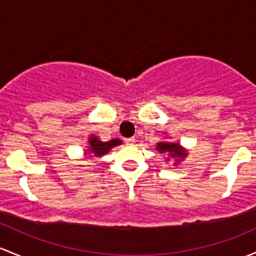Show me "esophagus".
<instances>
[{"label": "esophagus", "instance_id": "esophagus-1", "mask_svg": "<svg viewBox=\"0 0 256 256\" xmlns=\"http://www.w3.org/2000/svg\"><path fill=\"white\" fill-rule=\"evenodd\" d=\"M126 144H134V137H128V138H125Z\"/></svg>", "mask_w": 256, "mask_h": 256}]
</instances>
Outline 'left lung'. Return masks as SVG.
I'll return each instance as SVG.
<instances>
[{
	"label": "left lung",
	"mask_w": 256,
	"mask_h": 256,
	"mask_svg": "<svg viewBox=\"0 0 256 256\" xmlns=\"http://www.w3.org/2000/svg\"><path fill=\"white\" fill-rule=\"evenodd\" d=\"M165 138H166V137H165ZM156 150L162 154L168 153L166 162L170 160L169 158H172L175 160V162H174V165H175V166L178 164H180L181 162H184L188 156V150H186L184 147H182L180 142L160 141L156 143Z\"/></svg>",
	"instance_id": "8db88e82"
}]
</instances>
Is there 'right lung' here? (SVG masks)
Masks as SVG:
<instances>
[{
	"label": "right lung",
	"mask_w": 256,
	"mask_h": 256,
	"mask_svg": "<svg viewBox=\"0 0 256 256\" xmlns=\"http://www.w3.org/2000/svg\"><path fill=\"white\" fill-rule=\"evenodd\" d=\"M122 143V140L114 138L110 140V141L103 142L98 138V136H94V134H90L88 141H87V147L85 152H84V156L85 159L90 154H94V156H103L106 154L109 153V150L113 147H116V146H120Z\"/></svg>",
	"instance_id": "right-lung-1"
}]
</instances>
